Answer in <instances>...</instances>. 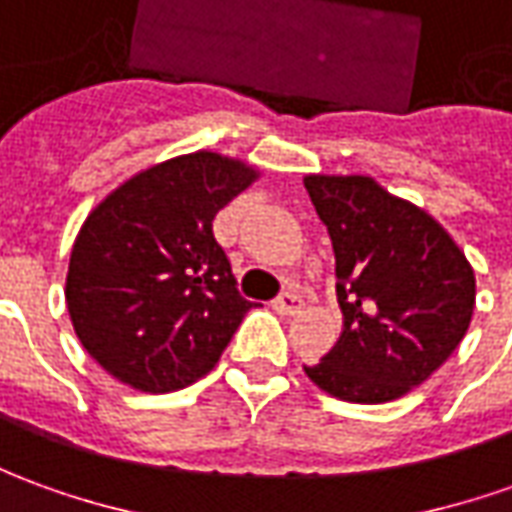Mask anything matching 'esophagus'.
Here are the masks:
<instances>
[{"instance_id": "esophagus-1", "label": "esophagus", "mask_w": 512, "mask_h": 512, "mask_svg": "<svg viewBox=\"0 0 512 512\" xmlns=\"http://www.w3.org/2000/svg\"><path fill=\"white\" fill-rule=\"evenodd\" d=\"M274 311L280 316H294L300 314L302 311V300L297 297V294H291V291H285V294H280L277 300H274Z\"/></svg>"}]
</instances>
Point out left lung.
Masks as SVG:
<instances>
[{
    "label": "left lung",
    "instance_id": "8db88e82",
    "mask_svg": "<svg viewBox=\"0 0 512 512\" xmlns=\"http://www.w3.org/2000/svg\"><path fill=\"white\" fill-rule=\"evenodd\" d=\"M336 257L342 333L305 375L350 403H387L443 367L471 325L476 277L429 212L373 176L308 173Z\"/></svg>",
    "mask_w": 512,
    "mask_h": 512
}]
</instances>
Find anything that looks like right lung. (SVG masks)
<instances>
[{
  "instance_id": "right-lung-1",
  "label": "right lung",
  "mask_w": 512,
  "mask_h": 512,
  "mask_svg": "<svg viewBox=\"0 0 512 512\" xmlns=\"http://www.w3.org/2000/svg\"><path fill=\"white\" fill-rule=\"evenodd\" d=\"M260 179L218 151L139 170L86 215L66 271V311L83 350L139 392L207 375L252 302L235 288L212 218Z\"/></svg>"
}]
</instances>
